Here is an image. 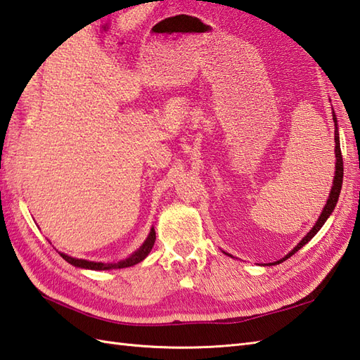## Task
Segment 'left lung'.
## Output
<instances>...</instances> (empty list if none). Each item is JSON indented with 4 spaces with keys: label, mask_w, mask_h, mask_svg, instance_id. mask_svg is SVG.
<instances>
[{
    "label": "left lung",
    "mask_w": 360,
    "mask_h": 360,
    "mask_svg": "<svg viewBox=\"0 0 360 360\" xmlns=\"http://www.w3.org/2000/svg\"><path fill=\"white\" fill-rule=\"evenodd\" d=\"M333 120H334V142H335V148H334V153H335V173H334V179H333V187H331V192H330V196H328L326 200V204L325 207L322 210V213H320L319 219L316 221L314 227L311 229V231L303 236L302 241L297 244V246L289 252L288 255H285L283 258H280L278 262L275 263H269V264H278V263H283L285 259H288L289 257H292L297 250H300L304 244H307L308 241L312 240V236H314L320 229H322V226L326 223V219L330 218L331 213L334 212V207L335 204H338V200H339V195H340V190H342V181H343V159H342V151H340V139H339V127H338V117H335V112L333 111ZM226 254V252H224ZM229 255V254H226ZM232 257V255H229Z\"/></svg>",
    "instance_id": "left-lung-1"
}]
</instances>
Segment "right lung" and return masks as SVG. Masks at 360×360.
Wrapping results in <instances>:
<instances>
[{
	"mask_svg": "<svg viewBox=\"0 0 360 360\" xmlns=\"http://www.w3.org/2000/svg\"><path fill=\"white\" fill-rule=\"evenodd\" d=\"M156 240V232H155V227H151V231L147 236V240L142 243V246L134 250L131 255L125 259H120L117 263H101V262H89V259H83V258H74L63 254V252H58L60 255H62L68 263L75 266V267H80V269H91V271H110V269H124V267H129V266H134L137 263H141L142 259H145L148 257L150 250L153 249V244H155Z\"/></svg>",
	"mask_w": 360,
	"mask_h": 360,
	"instance_id": "add662e5",
	"label": "right lung"
}]
</instances>
